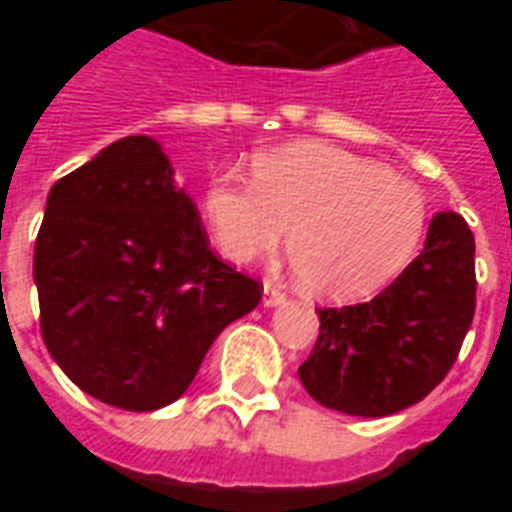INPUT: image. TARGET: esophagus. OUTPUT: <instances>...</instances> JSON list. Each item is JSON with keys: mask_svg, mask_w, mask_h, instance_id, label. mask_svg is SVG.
<instances>
[{"mask_svg": "<svg viewBox=\"0 0 512 512\" xmlns=\"http://www.w3.org/2000/svg\"><path fill=\"white\" fill-rule=\"evenodd\" d=\"M279 304H285V293L274 288L271 282H266L263 285V307H279Z\"/></svg>", "mask_w": 512, "mask_h": 512, "instance_id": "1", "label": "esophagus"}]
</instances>
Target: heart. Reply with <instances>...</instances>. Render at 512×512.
Returning a JSON list of instances; mask_svg holds the SVG:
<instances>
[{
	"label": "heart",
	"mask_w": 512,
	"mask_h": 512,
	"mask_svg": "<svg viewBox=\"0 0 512 512\" xmlns=\"http://www.w3.org/2000/svg\"><path fill=\"white\" fill-rule=\"evenodd\" d=\"M202 219L227 260L249 263L282 238L304 288L356 299L395 279L428 230L414 180L326 142H293L252 156V180L222 172L202 194Z\"/></svg>",
	"instance_id": "heart-1"
}]
</instances>
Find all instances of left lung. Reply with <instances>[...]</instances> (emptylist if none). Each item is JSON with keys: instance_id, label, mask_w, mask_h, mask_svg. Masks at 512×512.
Returning a JSON list of instances; mask_svg holds the SVG:
<instances>
[{"instance_id": "left-lung-1", "label": "left lung", "mask_w": 512, "mask_h": 512, "mask_svg": "<svg viewBox=\"0 0 512 512\" xmlns=\"http://www.w3.org/2000/svg\"><path fill=\"white\" fill-rule=\"evenodd\" d=\"M474 235L439 211L425 246L376 299L318 310L321 334L299 378L321 406L389 417L450 373L474 318Z\"/></svg>"}]
</instances>
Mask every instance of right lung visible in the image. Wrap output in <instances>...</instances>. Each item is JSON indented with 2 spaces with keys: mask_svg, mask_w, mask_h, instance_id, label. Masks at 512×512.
<instances>
[{
  "mask_svg": "<svg viewBox=\"0 0 512 512\" xmlns=\"http://www.w3.org/2000/svg\"><path fill=\"white\" fill-rule=\"evenodd\" d=\"M32 277L51 359L126 411L178 400L219 332L263 296L213 255L161 142L139 134L51 186Z\"/></svg>",
  "mask_w": 512,
  "mask_h": 512,
  "instance_id": "1",
  "label": "right lung"
}]
</instances>
